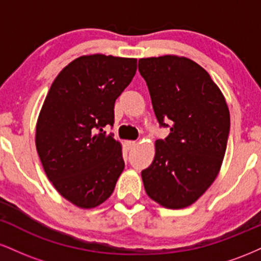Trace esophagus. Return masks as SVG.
<instances>
[{"mask_svg": "<svg viewBox=\"0 0 261 261\" xmlns=\"http://www.w3.org/2000/svg\"><path fill=\"white\" fill-rule=\"evenodd\" d=\"M127 146H128V148H134L137 146V142L136 141H127Z\"/></svg>", "mask_w": 261, "mask_h": 261, "instance_id": "34e87169", "label": "esophagus"}]
</instances>
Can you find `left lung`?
Here are the masks:
<instances>
[{"instance_id": "1", "label": "left lung", "mask_w": 261, "mask_h": 261, "mask_svg": "<svg viewBox=\"0 0 261 261\" xmlns=\"http://www.w3.org/2000/svg\"><path fill=\"white\" fill-rule=\"evenodd\" d=\"M161 126L170 134L155 141L151 166L142 170L143 187L166 208L193 205L220 172L229 134V110L207 71L176 55L139 60Z\"/></svg>"}]
</instances>
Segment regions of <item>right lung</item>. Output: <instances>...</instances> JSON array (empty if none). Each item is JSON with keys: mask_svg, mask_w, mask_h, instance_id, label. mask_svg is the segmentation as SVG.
Wrapping results in <instances>:
<instances>
[{"mask_svg": "<svg viewBox=\"0 0 261 261\" xmlns=\"http://www.w3.org/2000/svg\"><path fill=\"white\" fill-rule=\"evenodd\" d=\"M136 68V59L83 55L62 68L47 92L35 146L47 179L77 207L106 201L125 168L121 143L103 127L114 124V104Z\"/></svg>", "mask_w": 261, "mask_h": 261, "instance_id": "obj_1", "label": "right lung"}]
</instances>
